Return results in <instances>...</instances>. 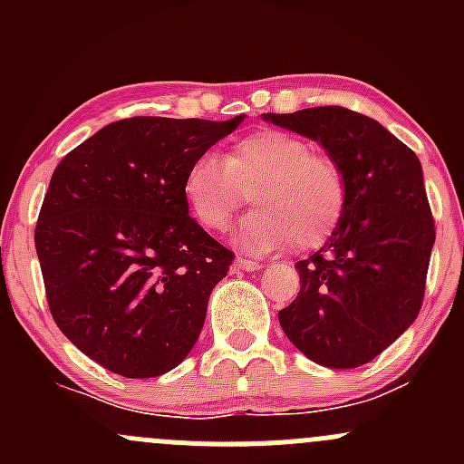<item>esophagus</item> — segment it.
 <instances>
[{"instance_id":"esophagus-1","label":"esophagus","mask_w":464,"mask_h":464,"mask_svg":"<svg viewBox=\"0 0 464 464\" xmlns=\"http://www.w3.org/2000/svg\"><path fill=\"white\" fill-rule=\"evenodd\" d=\"M260 262L258 260H249V258H236V269L240 271H258L260 269Z\"/></svg>"}]
</instances>
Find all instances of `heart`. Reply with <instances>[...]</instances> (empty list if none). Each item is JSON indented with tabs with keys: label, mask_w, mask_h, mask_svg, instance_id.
<instances>
[{
	"label": "heart",
	"mask_w": 464,
	"mask_h": 464,
	"mask_svg": "<svg viewBox=\"0 0 464 464\" xmlns=\"http://www.w3.org/2000/svg\"><path fill=\"white\" fill-rule=\"evenodd\" d=\"M246 193L260 208L246 213L233 233L242 249L271 254L289 240L296 249H314L339 224L345 179L305 139L262 130L233 143L224 159L199 154L181 181L190 215L208 231L227 228Z\"/></svg>",
	"instance_id": "obj_1"
}]
</instances>
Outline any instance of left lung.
<instances>
[{"mask_svg": "<svg viewBox=\"0 0 464 464\" xmlns=\"http://www.w3.org/2000/svg\"><path fill=\"white\" fill-rule=\"evenodd\" d=\"M262 121L312 139L341 168L345 206L325 245L296 262L301 292L278 312L287 339L325 368L372 362L418 319L435 242L418 154L375 119L307 107Z\"/></svg>", "mask_w": 464, "mask_h": 464, "instance_id": "left-lung-1", "label": "left lung"}]
</instances>
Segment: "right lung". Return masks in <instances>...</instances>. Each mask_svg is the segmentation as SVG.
<instances>
[{"mask_svg":"<svg viewBox=\"0 0 464 464\" xmlns=\"http://www.w3.org/2000/svg\"><path fill=\"white\" fill-rule=\"evenodd\" d=\"M242 121H116L53 170L35 227L46 301L60 332L107 371L159 377L198 343L233 254L190 218L181 181Z\"/></svg>","mask_w":464,"mask_h":464,"instance_id":"1","label":"right lung"}]
</instances>
